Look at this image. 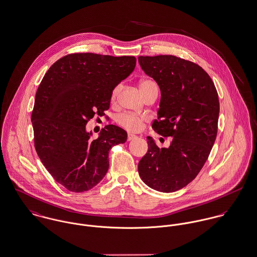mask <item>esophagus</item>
I'll return each instance as SVG.
<instances>
[{
	"instance_id": "obj_1",
	"label": "esophagus",
	"mask_w": 257,
	"mask_h": 257,
	"mask_svg": "<svg viewBox=\"0 0 257 257\" xmlns=\"http://www.w3.org/2000/svg\"><path fill=\"white\" fill-rule=\"evenodd\" d=\"M137 138V136H135V135H132V134H128L127 135V140L130 141V140H135Z\"/></svg>"
}]
</instances>
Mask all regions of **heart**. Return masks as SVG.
<instances>
[{"mask_svg": "<svg viewBox=\"0 0 257 257\" xmlns=\"http://www.w3.org/2000/svg\"><path fill=\"white\" fill-rule=\"evenodd\" d=\"M154 81L149 79V78H144L140 81V89L142 91V93L150 86L154 85ZM120 89V84H117L114 89L112 90L111 94V99L112 101H115L117 98V93ZM146 120V117L141 116V115H137V114H133V113H121L119 115H117L116 117V121L117 124L120 125L121 127H123L124 130L128 131V132H139L142 126L144 121Z\"/></svg>", "mask_w": 257, "mask_h": 257, "instance_id": "heart-1", "label": "heart"}]
</instances>
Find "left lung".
<instances>
[{"label":"left lung","mask_w":257,"mask_h":257,"mask_svg":"<svg viewBox=\"0 0 257 257\" xmlns=\"http://www.w3.org/2000/svg\"><path fill=\"white\" fill-rule=\"evenodd\" d=\"M139 62L161 90L152 128L173 138L168 148L147 138L139 174L155 190L177 191L195 179L208 159L218 131V93L209 74L193 62L173 55L140 56Z\"/></svg>","instance_id":"1"}]
</instances>
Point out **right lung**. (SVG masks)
Returning a JSON list of instances; mask_svg holds the SVG:
<instances>
[{"label":"right lung","mask_w":257,"mask_h":257,"mask_svg":"<svg viewBox=\"0 0 257 257\" xmlns=\"http://www.w3.org/2000/svg\"><path fill=\"white\" fill-rule=\"evenodd\" d=\"M134 56L73 53L48 70L35 95L31 121L36 152L54 180L72 192L95 187L109 169V151L126 132L107 124L91 140L85 125L110 108L114 87L136 68Z\"/></svg>","instance_id":"right-lung-1"}]
</instances>
